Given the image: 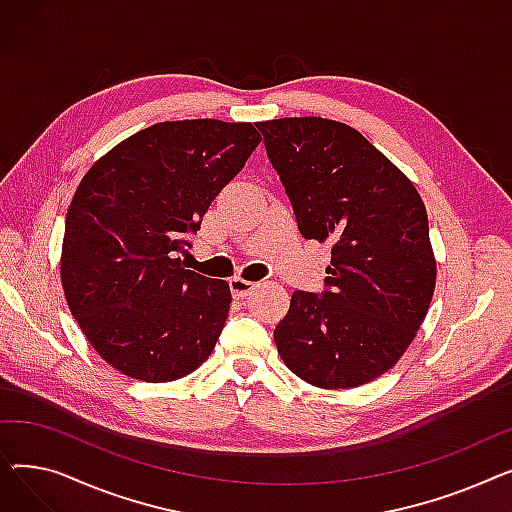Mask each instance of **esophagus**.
I'll return each mask as SVG.
<instances>
[{
	"label": "esophagus",
	"mask_w": 512,
	"mask_h": 512,
	"mask_svg": "<svg viewBox=\"0 0 512 512\" xmlns=\"http://www.w3.org/2000/svg\"><path fill=\"white\" fill-rule=\"evenodd\" d=\"M255 288H257V284L249 282V280H242V278H232L230 280V290H232L234 299H247Z\"/></svg>",
	"instance_id": "obj_1"
}]
</instances>
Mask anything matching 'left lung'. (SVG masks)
Wrapping results in <instances>:
<instances>
[{"mask_svg":"<svg viewBox=\"0 0 512 512\" xmlns=\"http://www.w3.org/2000/svg\"><path fill=\"white\" fill-rule=\"evenodd\" d=\"M305 238L332 242L324 292L297 290L274 330L286 367L338 390L380 378L432 303L436 259L413 182L363 134L326 118L259 122Z\"/></svg>","mask_w":512,"mask_h":512,"instance_id":"1","label":"left lung"}]
</instances>
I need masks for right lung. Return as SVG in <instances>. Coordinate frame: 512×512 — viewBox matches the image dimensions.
<instances>
[{
  "mask_svg": "<svg viewBox=\"0 0 512 512\" xmlns=\"http://www.w3.org/2000/svg\"><path fill=\"white\" fill-rule=\"evenodd\" d=\"M261 143L251 122L153 124L80 180L66 215L62 286L91 346L128 378H184L213 351L230 286L184 270L203 215Z\"/></svg>",
  "mask_w": 512,
  "mask_h": 512,
  "instance_id": "obj_1",
  "label": "right lung"
}]
</instances>
